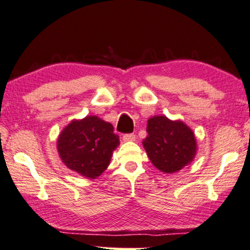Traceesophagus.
Here are the masks:
<instances>
[{
	"instance_id": "esophagus-1",
	"label": "esophagus",
	"mask_w": 250,
	"mask_h": 250,
	"mask_svg": "<svg viewBox=\"0 0 250 250\" xmlns=\"http://www.w3.org/2000/svg\"><path fill=\"white\" fill-rule=\"evenodd\" d=\"M123 140L124 143H130V141H134L135 140V135L134 134H124L123 135Z\"/></svg>"
}]
</instances>
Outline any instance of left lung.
<instances>
[{
  "instance_id": "obj_1",
  "label": "left lung",
  "mask_w": 250,
  "mask_h": 250,
  "mask_svg": "<svg viewBox=\"0 0 250 250\" xmlns=\"http://www.w3.org/2000/svg\"><path fill=\"white\" fill-rule=\"evenodd\" d=\"M147 137L143 145L155 168L174 174L193 161L197 141L193 131L182 120L153 116L147 120Z\"/></svg>"
}]
</instances>
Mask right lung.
Instances as JSON below:
<instances>
[{
	"label": "right lung",
	"instance_id": "add662e5",
	"mask_svg": "<svg viewBox=\"0 0 250 250\" xmlns=\"http://www.w3.org/2000/svg\"><path fill=\"white\" fill-rule=\"evenodd\" d=\"M119 137L113 126L97 116L73 119L60 132L57 149L61 161L70 170L89 180L105 171Z\"/></svg>",
	"mask_w": 250,
	"mask_h": 250
}]
</instances>
